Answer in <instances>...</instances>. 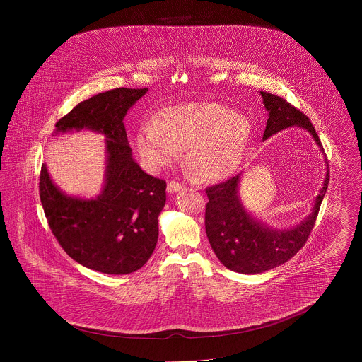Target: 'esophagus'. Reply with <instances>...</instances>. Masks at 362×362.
Listing matches in <instances>:
<instances>
[{"label": "esophagus", "instance_id": "34e87169", "mask_svg": "<svg viewBox=\"0 0 362 362\" xmlns=\"http://www.w3.org/2000/svg\"><path fill=\"white\" fill-rule=\"evenodd\" d=\"M182 189H183V185H180L179 182H168V186H167L168 192H176Z\"/></svg>", "mask_w": 362, "mask_h": 362}]
</instances>
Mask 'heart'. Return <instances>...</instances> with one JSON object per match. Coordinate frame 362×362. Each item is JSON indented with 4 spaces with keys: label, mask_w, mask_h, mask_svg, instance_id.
Wrapping results in <instances>:
<instances>
[{
    "label": "heart",
    "mask_w": 362,
    "mask_h": 362,
    "mask_svg": "<svg viewBox=\"0 0 362 362\" xmlns=\"http://www.w3.org/2000/svg\"><path fill=\"white\" fill-rule=\"evenodd\" d=\"M248 136L250 122L223 104H180L161 111L152 126L138 133L137 148L152 171L171 165L187 148L189 167L214 182L236 170Z\"/></svg>",
    "instance_id": "obj_1"
}]
</instances>
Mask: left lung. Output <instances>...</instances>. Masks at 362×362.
I'll return each mask as SVG.
<instances>
[{
    "label": "left lung",
    "mask_w": 362,
    "mask_h": 362,
    "mask_svg": "<svg viewBox=\"0 0 362 362\" xmlns=\"http://www.w3.org/2000/svg\"><path fill=\"white\" fill-rule=\"evenodd\" d=\"M260 95L269 111L263 139L286 127L298 126L307 129L320 151H323L320 138L304 112L274 93L260 92ZM239 180L240 173L223 183L207 187L209 202L205 211L207 239L216 257L226 269L243 274H258L288 262L308 240L327 191L328 165L323 189L315 199L312 213L301 224L286 230H274L259 223L245 211L238 194Z\"/></svg>",
    "instance_id": "1"
}]
</instances>
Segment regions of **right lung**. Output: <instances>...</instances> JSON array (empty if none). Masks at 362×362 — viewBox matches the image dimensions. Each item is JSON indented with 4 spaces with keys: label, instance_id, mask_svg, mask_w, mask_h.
Instances as JSON below:
<instances>
[{
    "label": "right lung",
    "instance_id": "add662e5",
    "mask_svg": "<svg viewBox=\"0 0 362 362\" xmlns=\"http://www.w3.org/2000/svg\"><path fill=\"white\" fill-rule=\"evenodd\" d=\"M148 88H115L77 104L57 132L93 130L105 136V186L95 199L68 197L42 165L39 195L52 235L80 264L104 274H130L155 251L167 183L144 173L132 156L123 118Z\"/></svg>",
    "mask_w": 362,
    "mask_h": 362
}]
</instances>
